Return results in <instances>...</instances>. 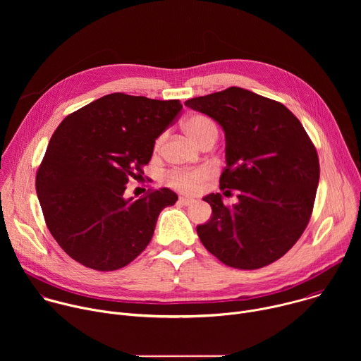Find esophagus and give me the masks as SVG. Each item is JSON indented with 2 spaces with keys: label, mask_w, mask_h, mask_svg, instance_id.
I'll return each instance as SVG.
<instances>
[{
  "label": "esophagus",
  "mask_w": 361,
  "mask_h": 361,
  "mask_svg": "<svg viewBox=\"0 0 361 361\" xmlns=\"http://www.w3.org/2000/svg\"><path fill=\"white\" fill-rule=\"evenodd\" d=\"M194 202V198H190V197H180L178 198V204L180 205H190Z\"/></svg>",
  "instance_id": "obj_1"
}]
</instances>
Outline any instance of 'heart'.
<instances>
[{
	"mask_svg": "<svg viewBox=\"0 0 361 361\" xmlns=\"http://www.w3.org/2000/svg\"><path fill=\"white\" fill-rule=\"evenodd\" d=\"M183 128L190 138H192L197 144L202 145L210 140H217L219 128L216 123L201 114L190 116L184 120ZM163 135L156 140L154 149L159 151L163 144ZM213 176V170L210 167H197L190 170H174L166 176V184L180 192L185 194H195L201 190L202 184L210 180Z\"/></svg>",
	"mask_w": 361,
	"mask_h": 361,
	"instance_id": "1",
	"label": "heart"
}]
</instances>
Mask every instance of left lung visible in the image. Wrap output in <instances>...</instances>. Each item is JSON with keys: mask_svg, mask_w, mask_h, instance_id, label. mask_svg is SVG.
<instances>
[{"mask_svg": "<svg viewBox=\"0 0 361 361\" xmlns=\"http://www.w3.org/2000/svg\"><path fill=\"white\" fill-rule=\"evenodd\" d=\"M184 104L214 118L226 133L227 166L220 190L202 200L213 209L197 234L228 267L257 270L283 257L310 221L320 178L317 149L298 118L281 102L230 87Z\"/></svg>", "mask_w": 361, "mask_h": 361, "instance_id": "1", "label": "left lung"}]
</instances>
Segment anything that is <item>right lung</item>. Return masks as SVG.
Returning a JSON list of instances; mask_svg holds the SVG:
<instances>
[{"label":"right lung","instance_id":"right-lung-1","mask_svg":"<svg viewBox=\"0 0 361 361\" xmlns=\"http://www.w3.org/2000/svg\"><path fill=\"white\" fill-rule=\"evenodd\" d=\"M178 99L124 92L101 97L67 116L51 137L35 188L45 224L77 263L98 271L126 267L145 250L170 188L126 198L142 177L156 138L181 113Z\"/></svg>","mask_w":361,"mask_h":361}]
</instances>
